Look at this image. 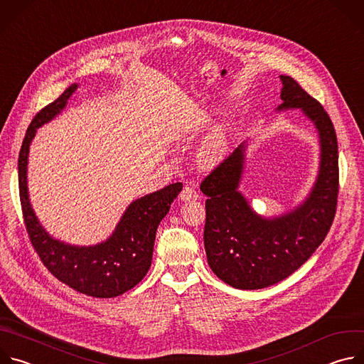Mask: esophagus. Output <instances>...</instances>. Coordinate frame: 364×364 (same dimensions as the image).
<instances>
[{"label": "esophagus", "instance_id": "obj_1", "mask_svg": "<svg viewBox=\"0 0 364 364\" xmlns=\"http://www.w3.org/2000/svg\"><path fill=\"white\" fill-rule=\"evenodd\" d=\"M180 197H181V200H184V201H190V200H197L200 196H198V193H197L191 186H186V187L181 190V193H180Z\"/></svg>", "mask_w": 364, "mask_h": 364}]
</instances>
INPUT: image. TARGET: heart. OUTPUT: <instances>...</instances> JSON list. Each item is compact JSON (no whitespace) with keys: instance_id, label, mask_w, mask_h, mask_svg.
Masks as SVG:
<instances>
[{"instance_id":"1","label":"heart","mask_w":364,"mask_h":364,"mask_svg":"<svg viewBox=\"0 0 364 364\" xmlns=\"http://www.w3.org/2000/svg\"><path fill=\"white\" fill-rule=\"evenodd\" d=\"M226 149H228V131L225 127H219L204 141L198 154V159L205 166L216 164L223 157Z\"/></svg>"}]
</instances>
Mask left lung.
I'll use <instances>...</instances> for the list:
<instances>
[{"label": "left lung", "instance_id": "8db88e82", "mask_svg": "<svg viewBox=\"0 0 364 364\" xmlns=\"http://www.w3.org/2000/svg\"><path fill=\"white\" fill-rule=\"evenodd\" d=\"M281 109L301 108L320 134L321 163L308 198L291 213L264 219L237 191L243 145L219 163L200 184L205 200L204 247L212 271L239 289H261L294 274L326 239L337 210L338 145L321 103L291 76H281Z\"/></svg>", "mask_w": 364, "mask_h": 364}]
</instances>
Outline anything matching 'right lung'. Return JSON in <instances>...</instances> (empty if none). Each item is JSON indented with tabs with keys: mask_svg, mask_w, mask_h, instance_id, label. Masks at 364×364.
<instances>
[{
	"mask_svg": "<svg viewBox=\"0 0 364 364\" xmlns=\"http://www.w3.org/2000/svg\"><path fill=\"white\" fill-rule=\"evenodd\" d=\"M77 85L69 86L55 102L48 103L31 121L18 155V188L26 230L43 265L72 289L95 296L114 298L134 288L146 275L155 233L168 213L173 200L183 188L170 184L129 204L114 235L103 243L77 247L50 237L38 223L27 194V157L36 129L55 118Z\"/></svg>",
	"mask_w": 364,
	"mask_h": 364,
	"instance_id": "add662e5",
	"label": "right lung"
}]
</instances>
